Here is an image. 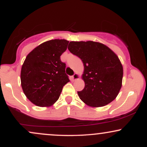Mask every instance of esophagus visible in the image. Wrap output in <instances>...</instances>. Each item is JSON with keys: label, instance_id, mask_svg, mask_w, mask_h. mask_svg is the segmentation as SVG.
<instances>
[{"label": "esophagus", "instance_id": "esophagus-1", "mask_svg": "<svg viewBox=\"0 0 147 147\" xmlns=\"http://www.w3.org/2000/svg\"><path fill=\"white\" fill-rule=\"evenodd\" d=\"M79 78V75H78V74H77V73L74 74V75L72 76V81L77 80V79H78Z\"/></svg>", "mask_w": 147, "mask_h": 147}]
</instances>
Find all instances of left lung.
I'll use <instances>...</instances> for the list:
<instances>
[{
  "label": "left lung",
  "mask_w": 147,
  "mask_h": 147,
  "mask_svg": "<svg viewBox=\"0 0 147 147\" xmlns=\"http://www.w3.org/2000/svg\"><path fill=\"white\" fill-rule=\"evenodd\" d=\"M68 50L84 65L85 87L77 92L79 98L91 107H101L116 98L122 84L123 67L116 54L106 45L95 41H70Z\"/></svg>",
  "instance_id": "8db88e82"
}]
</instances>
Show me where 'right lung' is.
<instances>
[{
  "instance_id": "add662e5",
  "label": "right lung",
  "mask_w": 147,
  "mask_h": 147,
  "mask_svg": "<svg viewBox=\"0 0 147 147\" xmlns=\"http://www.w3.org/2000/svg\"><path fill=\"white\" fill-rule=\"evenodd\" d=\"M69 41L54 39L41 43L25 58L21 72V86L29 100L41 107L58 100L63 86L70 82L65 73V63L60 57Z\"/></svg>"
}]
</instances>
